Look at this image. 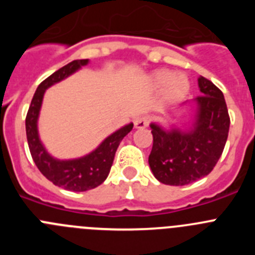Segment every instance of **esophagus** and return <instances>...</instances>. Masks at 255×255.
<instances>
[{"instance_id": "obj_1", "label": "esophagus", "mask_w": 255, "mask_h": 255, "mask_svg": "<svg viewBox=\"0 0 255 255\" xmlns=\"http://www.w3.org/2000/svg\"><path fill=\"white\" fill-rule=\"evenodd\" d=\"M148 124H149V119L147 116L136 117L134 121V126L136 129H144V128H147Z\"/></svg>"}]
</instances>
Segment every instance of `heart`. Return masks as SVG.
<instances>
[{
    "instance_id": "b5f03b06",
    "label": "heart",
    "mask_w": 255,
    "mask_h": 255,
    "mask_svg": "<svg viewBox=\"0 0 255 255\" xmlns=\"http://www.w3.org/2000/svg\"><path fill=\"white\" fill-rule=\"evenodd\" d=\"M153 84L155 87H166L163 100L166 102L181 101L189 92V83L185 78L176 76L171 71L161 70L153 74Z\"/></svg>"
}]
</instances>
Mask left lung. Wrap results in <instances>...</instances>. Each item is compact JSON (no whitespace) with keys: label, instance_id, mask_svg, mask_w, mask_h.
Masks as SVG:
<instances>
[{"label":"left lung","instance_id":"obj_1","mask_svg":"<svg viewBox=\"0 0 255 255\" xmlns=\"http://www.w3.org/2000/svg\"><path fill=\"white\" fill-rule=\"evenodd\" d=\"M202 96L194 100L195 120L189 130H164L150 124L153 147L149 167L159 182L182 186L207 176L224 152L230 116L224 93L211 80L199 76Z\"/></svg>","mask_w":255,"mask_h":255}]
</instances>
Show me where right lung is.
Instances as JSON below:
<instances>
[{
    "mask_svg": "<svg viewBox=\"0 0 255 255\" xmlns=\"http://www.w3.org/2000/svg\"><path fill=\"white\" fill-rule=\"evenodd\" d=\"M89 62V60H75L57 71L49 75L46 80L38 85L34 97L29 106L25 119L26 139L31 158L34 161L38 170L55 185L71 191H87L97 188L107 179L111 166L114 163L115 153L120 145L124 136L129 134L132 129V124H128L105 139L98 148L89 154L76 159L60 161L53 158L43 147L38 135V116L40 106L43 101L44 92L47 88L64 80L69 75L78 71L82 66Z\"/></svg>",
    "mask_w": 255,
    "mask_h": 255,
    "instance_id": "obj_1",
    "label": "right lung"
}]
</instances>
